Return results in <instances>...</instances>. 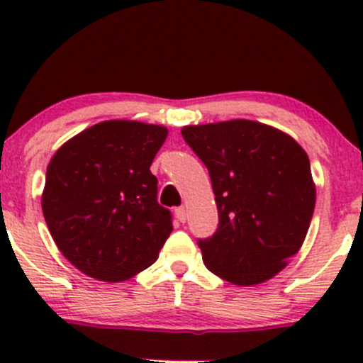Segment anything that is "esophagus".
<instances>
[{
  "label": "esophagus",
  "instance_id": "esophagus-1",
  "mask_svg": "<svg viewBox=\"0 0 363 363\" xmlns=\"http://www.w3.org/2000/svg\"><path fill=\"white\" fill-rule=\"evenodd\" d=\"M175 218H177L181 223H184L186 218H188V214H186V208L184 207L175 208Z\"/></svg>",
  "mask_w": 363,
  "mask_h": 363
}]
</instances>
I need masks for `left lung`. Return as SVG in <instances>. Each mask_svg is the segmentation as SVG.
<instances>
[{"instance_id": "8db88e82", "label": "left lung", "mask_w": 363, "mask_h": 363, "mask_svg": "<svg viewBox=\"0 0 363 363\" xmlns=\"http://www.w3.org/2000/svg\"><path fill=\"white\" fill-rule=\"evenodd\" d=\"M212 181L219 226L199 240L205 267L237 286L265 283L298 252L316 203L307 152L284 131L250 119L181 130Z\"/></svg>"}]
</instances>
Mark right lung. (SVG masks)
<instances>
[{
	"mask_svg": "<svg viewBox=\"0 0 363 363\" xmlns=\"http://www.w3.org/2000/svg\"><path fill=\"white\" fill-rule=\"evenodd\" d=\"M167 135L160 124L104 121L50 158L43 218L65 258L86 276L119 283L158 259L174 226L149 168Z\"/></svg>",
	"mask_w": 363,
	"mask_h": 363,
	"instance_id": "right-lung-1",
	"label": "right lung"
}]
</instances>
